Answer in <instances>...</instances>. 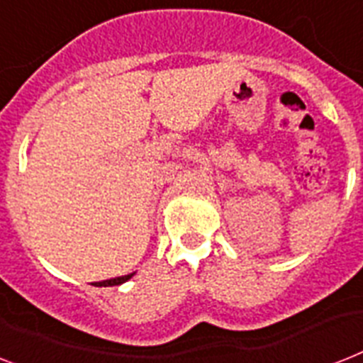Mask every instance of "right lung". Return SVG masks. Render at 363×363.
<instances>
[{
    "label": "right lung",
    "instance_id": "obj_1",
    "mask_svg": "<svg viewBox=\"0 0 363 363\" xmlns=\"http://www.w3.org/2000/svg\"><path fill=\"white\" fill-rule=\"evenodd\" d=\"M132 276H134V272L126 274V276H119V278L106 279V281H99V284H93V285H95V287H113V285H121V284H125V281H128Z\"/></svg>",
    "mask_w": 363,
    "mask_h": 363
}]
</instances>
